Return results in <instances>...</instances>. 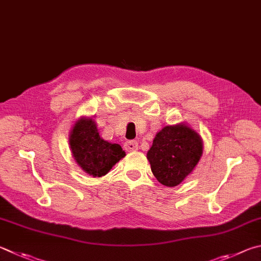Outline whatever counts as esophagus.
Returning <instances> with one entry per match:
<instances>
[{
	"mask_svg": "<svg viewBox=\"0 0 261 261\" xmlns=\"http://www.w3.org/2000/svg\"><path fill=\"white\" fill-rule=\"evenodd\" d=\"M124 148L126 151H134L138 149V143L136 140H127L124 143Z\"/></svg>",
	"mask_w": 261,
	"mask_h": 261,
	"instance_id": "1",
	"label": "esophagus"
}]
</instances>
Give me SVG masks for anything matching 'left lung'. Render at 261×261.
Returning a JSON list of instances; mask_svg holds the SVG:
<instances>
[{"mask_svg":"<svg viewBox=\"0 0 261 261\" xmlns=\"http://www.w3.org/2000/svg\"><path fill=\"white\" fill-rule=\"evenodd\" d=\"M203 153L201 137L185 124L161 130L147 153L151 172L168 187L177 186L191 173Z\"/></svg>","mask_w":261,"mask_h":261,"instance_id":"1","label":"left lung"}]
</instances>
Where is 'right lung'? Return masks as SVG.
Masks as SVG:
<instances>
[{
    "mask_svg": "<svg viewBox=\"0 0 261 261\" xmlns=\"http://www.w3.org/2000/svg\"><path fill=\"white\" fill-rule=\"evenodd\" d=\"M69 145L77 164L93 177L105 176L125 156L120 145L100 138L92 118L83 117L76 122L70 131Z\"/></svg>",
    "mask_w": 261,
    "mask_h": 261,
    "instance_id": "right-lung-1",
    "label": "right lung"
}]
</instances>
